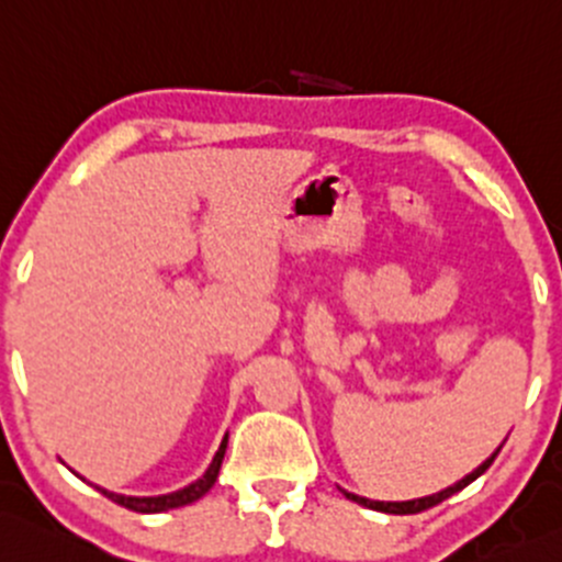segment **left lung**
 Returning <instances> with one entry per match:
<instances>
[{
    "instance_id": "8db88e82",
    "label": "left lung",
    "mask_w": 562,
    "mask_h": 562,
    "mask_svg": "<svg viewBox=\"0 0 562 562\" xmlns=\"http://www.w3.org/2000/svg\"><path fill=\"white\" fill-rule=\"evenodd\" d=\"M498 452H501V447H498ZM498 452H495L493 458L484 460V463L480 465V469L474 471V474H469V476H465V480H460L458 484H452V487L441 490V493L425 495V498H415V501H387V504H385V501H369V498H360V495H352V493H345V495H347V498H350V501H356V504H360V506H369V509H376V512H387V515H417V512H425V509H430V506L441 504V501H447V498H450V495L458 493V490H463L465 484L474 482L476 476H482L484 471H487L490 465H493V460L498 458Z\"/></svg>"
}]
</instances>
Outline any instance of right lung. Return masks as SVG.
Listing matches in <instances>:
<instances>
[{
    "instance_id": "1",
    "label": "right lung",
    "mask_w": 562,
    "mask_h": 562,
    "mask_svg": "<svg viewBox=\"0 0 562 562\" xmlns=\"http://www.w3.org/2000/svg\"><path fill=\"white\" fill-rule=\"evenodd\" d=\"M223 454H226V439H223L221 450L215 452V458H212L210 469H206V474L202 476V480H196L193 484H188V487L177 490V493H169V495H156V498H134V495L108 493V490H102V487H97V490L102 495H108L110 501H115L117 506H126V509H132V512H142V515H158V512L177 509V506L193 504V501L202 498L206 490H210L217 480V471H221Z\"/></svg>"
}]
</instances>
